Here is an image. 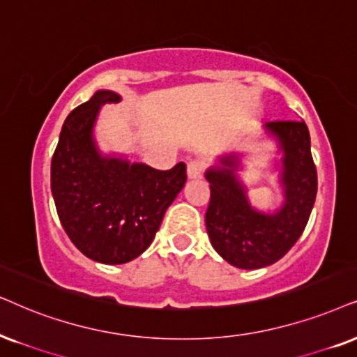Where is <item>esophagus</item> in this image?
<instances>
[{"label":"esophagus","instance_id":"1","mask_svg":"<svg viewBox=\"0 0 357 357\" xmlns=\"http://www.w3.org/2000/svg\"><path fill=\"white\" fill-rule=\"evenodd\" d=\"M202 169H204V163L202 161H189L188 163V178L189 179H196L199 178V176L202 174Z\"/></svg>","mask_w":357,"mask_h":357}]
</instances>
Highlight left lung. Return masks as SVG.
I'll return each instance as SVG.
<instances>
[{
  "mask_svg": "<svg viewBox=\"0 0 357 357\" xmlns=\"http://www.w3.org/2000/svg\"><path fill=\"white\" fill-rule=\"evenodd\" d=\"M264 132L277 143L280 158L273 168L282 186V206L264 212L250 204L247 186L237 171L243 153L220 155L206 171L211 201L206 229L215 252L237 268H264L295 245L317 199L318 179L305 121H270Z\"/></svg>",
  "mask_w": 357,
  "mask_h": 357,
  "instance_id": "1",
  "label": "left lung"
}]
</instances>
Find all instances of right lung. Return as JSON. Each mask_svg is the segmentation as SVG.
<instances>
[{"label": "right lung", "instance_id": "obj_1", "mask_svg": "<svg viewBox=\"0 0 357 357\" xmlns=\"http://www.w3.org/2000/svg\"><path fill=\"white\" fill-rule=\"evenodd\" d=\"M120 100L116 92L97 90L74 108L51 163V191L62 227L85 257L107 265L126 264L150 247L186 183L184 163L160 171L100 151L93 135L100 108Z\"/></svg>", "mask_w": 357, "mask_h": 357}]
</instances>
